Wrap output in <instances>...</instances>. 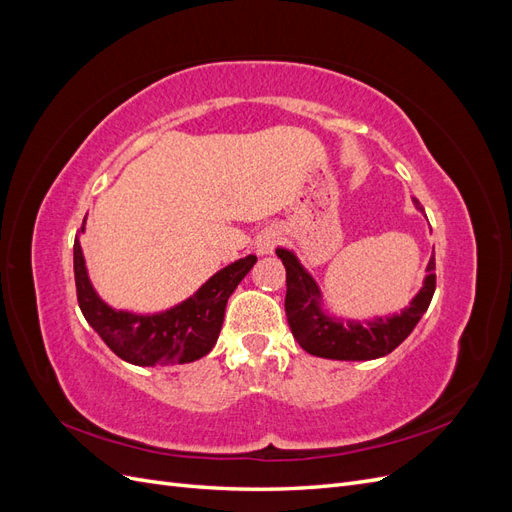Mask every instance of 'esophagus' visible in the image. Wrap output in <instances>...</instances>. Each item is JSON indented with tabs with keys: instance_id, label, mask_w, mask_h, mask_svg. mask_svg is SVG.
I'll return each mask as SVG.
<instances>
[{
	"instance_id": "obj_1",
	"label": "esophagus",
	"mask_w": 512,
	"mask_h": 512,
	"mask_svg": "<svg viewBox=\"0 0 512 512\" xmlns=\"http://www.w3.org/2000/svg\"><path fill=\"white\" fill-rule=\"evenodd\" d=\"M277 241H280V232L275 228H267L260 232V237L256 239V252L258 254H271L275 250Z\"/></svg>"
}]
</instances>
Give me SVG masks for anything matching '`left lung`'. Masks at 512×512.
Listing matches in <instances>:
<instances>
[{"label":"left lung","mask_w":512,"mask_h":512,"mask_svg":"<svg viewBox=\"0 0 512 512\" xmlns=\"http://www.w3.org/2000/svg\"><path fill=\"white\" fill-rule=\"evenodd\" d=\"M414 207L423 211L414 198ZM275 254L286 267V318L299 346L322 359L335 361H371L393 352L414 331L416 322L427 312L436 290V258H429L423 288L416 292L401 314L386 318L359 320L335 318L322 309V292L312 275L305 271L290 250L277 247Z\"/></svg>","instance_id":"obj_1"}]
</instances>
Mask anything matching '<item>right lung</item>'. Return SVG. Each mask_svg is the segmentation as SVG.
I'll return each mask as SVG.
<instances>
[{"label":"right lung","instance_id":"right-lung-1","mask_svg":"<svg viewBox=\"0 0 512 512\" xmlns=\"http://www.w3.org/2000/svg\"><path fill=\"white\" fill-rule=\"evenodd\" d=\"M85 232V222L81 226ZM256 256L250 254L230 262L200 286L190 299L160 314L117 312L106 305L89 282L85 256L79 237L74 239V282L76 299L102 342L119 359L141 367L192 363L211 352L222 331L228 297L254 267Z\"/></svg>","mask_w":512,"mask_h":512}]
</instances>
